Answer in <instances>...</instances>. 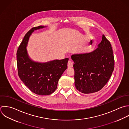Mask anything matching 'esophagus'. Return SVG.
Returning <instances> with one entry per match:
<instances>
[{
	"label": "esophagus",
	"instance_id": "1",
	"mask_svg": "<svg viewBox=\"0 0 129 129\" xmlns=\"http://www.w3.org/2000/svg\"><path fill=\"white\" fill-rule=\"evenodd\" d=\"M73 63L71 61L69 60V61H68V64H67L68 68H72V67H73Z\"/></svg>",
	"mask_w": 129,
	"mask_h": 129
}]
</instances>
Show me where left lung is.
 Returning a JSON list of instances; mask_svg holds the SVG:
<instances>
[{
    "mask_svg": "<svg viewBox=\"0 0 129 129\" xmlns=\"http://www.w3.org/2000/svg\"><path fill=\"white\" fill-rule=\"evenodd\" d=\"M76 88L88 94L102 89L114 69V57L110 42L104 35L98 48L92 52L73 54Z\"/></svg>",
    "mask_w": 129,
    "mask_h": 129,
    "instance_id": "left-lung-1",
    "label": "left lung"
}]
</instances>
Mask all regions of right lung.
Wrapping results in <instances>:
<instances>
[{
    "instance_id": "1",
    "label": "right lung",
    "mask_w": 129,
    "mask_h": 129,
    "mask_svg": "<svg viewBox=\"0 0 129 129\" xmlns=\"http://www.w3.org/2000/svg\"><path fill=\"white\" fill-rule=\"evenodd\" d=\"M40 25L33 27L24 36L16 54L18 76L24 85L33 92L41 95H49L57 87L58 81L67 68L68 58L47 62L33 60L26 49L29 37L35 30L46 27Z\"/></svg>"
}]
</instances>
